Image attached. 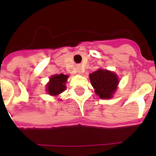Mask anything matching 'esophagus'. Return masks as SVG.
Segmentation results:
<instances>
[{
  "mask_svg": "<svg viewBox=\"0 0 156 156\" xmlns=\"http://www.w3.org/2000/svg\"><path fill=\"white\" fill-rule=\"evenodd\" d=\"M77 70H78V73H82V68H81L80 66H77Z\"/></svg>",
  "mask_w": 156,
  "mask_h": 156,
  "instance_id": "obj_1",
  "label": "esophagus"
}]
</instances>
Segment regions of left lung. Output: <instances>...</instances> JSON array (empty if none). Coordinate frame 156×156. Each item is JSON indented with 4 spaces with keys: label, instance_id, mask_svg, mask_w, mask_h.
<instances>
[{
    "label": "left lung",
    "instance_id": "left-lung-1",
    "mask_svg": "<svg viewBox=\"0 0 156 156\" xmlns=\"http://www.w3.org/2000/svg\"><path fill=\"white\" fill-rule=\"evenodd\" d=\"M91 85L95 92L101 99H110L118 85V78L114 73L108 70L99 69L90 74Z\"/></svg>",
    "mask_w": 156,
    "mask_h": 156
}]
</instances>
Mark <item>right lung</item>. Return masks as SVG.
Returning <instances> with one entry per match:
<instances>
[{"instance_id": "add662e5", "label": "right lung", "mask_w": 156, "mask_h": 156, "mask_svg": "<svg viewBox=\"0 0 156 156\" xmlns=\"http://www.w3.org/2000/svg\"><path fill=\"white\" fill-rule=\"evenodd\" d=\"M68 76L60 74V75H54L50 78L49 83L48 84V92L51 95H57L61 94L66 90V83Z\"/></svg>"}]
</instances>
